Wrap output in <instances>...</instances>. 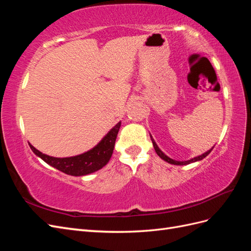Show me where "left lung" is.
<instances>
[{"mask_svg":"<svg viewBox=\"0 0 251 251\" xmlns=\"http://www.w3.org/2000/svg\"><path fill=\"white\" fill-rule=\"evenodd\" d=\"M150 136H151V142H153V146H154V149H155V151H156V153H157V155L160 157L162 160H164V161H166L168 163H170V164H174V165H186V164H191V163H194V162H197V161H200V160H202V159H204L205 157H206L210 151H211V150L214 149V147H212L210 150H208L207 151H205V153H203L202 155H200V156H197V157H194V158H192V159H189V160H184V161H178V160H175V159H172V158H170L169 156H166L163 151L159 149V147L157 146V143L155 142V140L153 139V136H151V134H150Z\"/></svg>","mask_w":251,"mask_h":251,"instance_id":"left-lung-1","label":"left lung"}]
</instances>
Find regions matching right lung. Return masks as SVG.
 <instances>
[{"mask_svg":"<svg viewBox=\"0 0 251 251\" xmlns=\"http://www.w3.org/2000/svg\"><path fill=\"white\" fill-rule=\"evenodd\" d=\"M120 126L121 121L114 126L94 148L76 156L64 158L52 157L43 154L42 151L36 150L32 144L29 143V147L37 157H40L42 160L51 165L52 168L67 175H70V176H87V175L100 171L109 162L113 154Z\"/></svg>","mask_w":251,"mask_h":251,"instance_id":"right-lung-1","label":"right lung"}]
</instances>
